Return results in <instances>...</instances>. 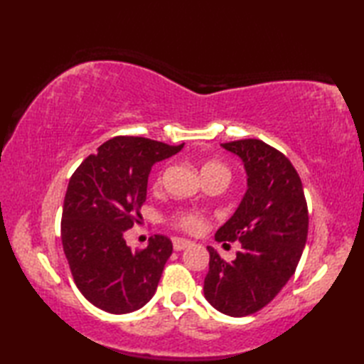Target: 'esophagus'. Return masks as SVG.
Segmentation results:
<instances>
[{
    "label": "esophagus",
    "mask_w": 364,
    "mask_h": 364,
    "mask_svg": "<svg viewBox=\"0 0 364 364\" xmlns=\"http://www.w3.org/2000/svg\"><path fill=\"white\" fill-rule=\"evenodd\" d=\"M172 242H173V249L176 252L188 249V247L191 245V241H188V239H184V237H173Z\"/></svg>",
    "instance_id": "esophagus-1"
}]
</instances>
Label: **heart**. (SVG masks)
<instances>
[{
    "instance_id": "obj_1",
    "label": "heart",
    "mask_w": 364,
    "mask_h": 364,
    "mask_svg": "<svg viewBox=\"0 0 364 364\" xmlns=\"http://www.w3.org/2000/svg\"><path fill=\"white\" fill-rule=\"evenodd\" d=\"M214 170H220V172L228 173L227 167L220 164L219 161H208L202 168V173L214 172ZM172 223L178 228L189 231V233H198L203 228V218L194 211H178L172 215Z\"/></svg>"
}]
</instances>
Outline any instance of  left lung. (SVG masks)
<instances>
[{"label":"left lung","mask_w":364,"mask_h":364,"mask_svg":"<svg viewBox=\"0 0 364 364\" xmlns=\"http://www.w3.org/2000/svg\"><path fill=\"white\" fill-rule=\"evenodd\" d=\"M244 162L247 191L215 241L242 245L227 262L213 247L205 299L215 310L242 318L266 306L296 272L308 235V208L300 176L282 151L259 139L222 144Z\"/></svg>","instance_id":"obj_1"}]
</instances>
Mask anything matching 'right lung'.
Instances as JSON below:
<instances>
[{
	"label": "right lung",
	"instance_id": "right-lung-1",
	"mask_svg": "<svg viewBox=\"0 0 364 364\" xmlns=\"http://www.w3.org/2000/svg\"><path fill=\"white\" fill-rule=\"evenodd\" d=\"M184 146L134 136L112 137L75 170L64 198L60 239L75 284L92 305L112 314L136 311L156 292L172 241L149 239L131 250L125 231L141 218L154 162Z\"/></svg>",
	"mask_w": 364,
	"mask_h": 364
}]
</instances>
